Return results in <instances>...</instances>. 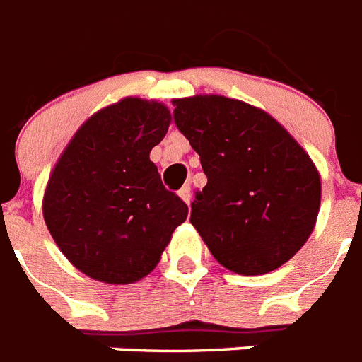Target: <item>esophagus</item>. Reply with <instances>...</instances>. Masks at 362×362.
Instances as JSON below:
<instances>
[{"label":"esophagus","mask_w":362,"mask_h":362,"mask_svg":"<svg viewBox=\"0 0 362 362\" xmlns=\"http://www.w3.org/2000/svg\"><path fill=\"white\" fill-rule=\"evenodd\" d=\"M179 196H181V199H183L187 205H190V202H192V187H190V185H185V187L179 190Z\"/></svg>","instance_id":"esophagus-1"}]
</instances>
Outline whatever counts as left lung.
I'll return each instance as SVG.
<instances>
[{"label":"left lung","mask_w":362,"mask_h":362,"mask_svg":"<svg viewBox=\"0 0 362 362\" xmlns=\"http://www.w3.org/2000/svg\"><path fill=\"white\" fill-rule=\"evenodd\" d=\"M174 122L199 155L207 185L190 222L222 267L261 276L307 242L320 209L309 155L264 110L223 95L174 101Z\"/></svg>","instance_id":"1"}]
</instances>
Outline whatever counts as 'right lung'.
Masks as SVG:
<instances>
[{
  "instance_id": "add662e5",
  "label": "right lung",
  "mask_w": 362,
  "mask_h": 362,
  "mask_svg": "<svg viewBox=\"0 0 362 362\" xmlns=\"http://www.w3.org/2000/svg\"><path fill=\"white\" fill-rule=\"evenodd\" d=\"M170 120L163 103L125 98L81 125L53 170L44 220L68 261L92 279L146 277L187 220V203L149 160Z\"/></svg>"
}]
</instances>
